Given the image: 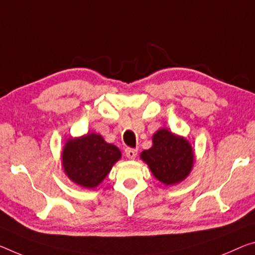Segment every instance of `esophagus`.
<instances>
[{
	"label": "esophagus",
	"mask_w": 255,
	"mask_h": 255,
	"mask_svg": "<svg viewBox=\"0 0 255 255\" xmlns=\"http://www.w3.org/2000/svg\"><path fill=\"white\" fill-rule=\"evenodd\" d=\"M125 154H126V156L128 157V159L134 160L135 157H136V155H137V149L127 147L126 149H125Z\"/></svg>",
	"instance_id": "esophagus-1"
}]
</instances>
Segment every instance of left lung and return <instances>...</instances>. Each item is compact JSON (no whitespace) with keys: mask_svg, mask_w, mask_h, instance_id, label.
I'll list each match as a JSON object with an SVG mask.
<instances>
[{"mask_svg":"<svg viewBox=\"0 0 255 255\" xmlns=\"http://www.w3.org/2000/svg\"><path fill=\"white\" fill-rule=\"evenodd\" d=\"M152 146L140 153V159L148 165L153 176L167 186L184 181L194 167V151L191 143L165 128L152 136Z\"/></svg>","mask_w":255,"mask_h":255,"instance_id":"8db88e82","label":"left lung"}]
</instances>
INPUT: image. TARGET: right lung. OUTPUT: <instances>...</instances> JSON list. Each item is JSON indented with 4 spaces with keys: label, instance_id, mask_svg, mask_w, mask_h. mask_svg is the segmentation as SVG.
Returning <instances> with one entry per match:
<instances>
[{
    "label": "right lung",
    "instance_id": "add662e5",
    "mask_svg": "<svg viewBox=\"0 0 255 255\" xmlns=\"http://www.w3.org/2000/svg\"><path fill=\"white\" fill-rule=\"evenodd\" d=\"M120 159V149L96 132L70 137L61 152L66 176L74 184L87 189L98 187Z\"/></svg>",
    "mask_w": 255,
    "mask_h": 255
}]
</instances>
